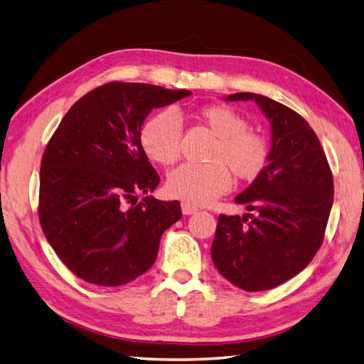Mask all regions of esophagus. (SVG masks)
Wrapping results in <instances>:
<instances>
[{
	"label": "esophagus",
	"mask_w": 364,
	"mask_h": 364,
	"mask_svg": "<svg viewBox=\"0 0 364 364\" xmlns=\"http://www.w3.org/2000/svg\"><path fill=\"white\" fill-rule=\"evenodd\" d=\"M181 211L184 215H191V214H196L198 210H197V206L184 202V203H181Z\"/></svg>",
	"instance_id": "obj_1"
}]
</instances>
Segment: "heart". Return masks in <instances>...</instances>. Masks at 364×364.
I'll use <instances>...</instances> for the list:
<instances>
[{"mask_svg": "<svg viewBox=\"0 0 364 364\" xmlns=\"http://www.w3.org/2000/svg\"><path fill=\"white\" fill-rule=\"evenodd\" d=\"M218 141L208 154L210 164H181L168 173L166 188L175 198L191 205H205L230 189L231 175L250 181L261 175L269 158L267 142L250 133L249 123L228 106H206L198 112ZM181 122L173 109H164L144 123L142 149L151 161L170 166L178 159Z\"/></svg>", "mask_w": 364, "mask_h": 364, "instance_id": "1", "label": "heart"}]
</instances>
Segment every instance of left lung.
<instances>
[{
    "instance_id": "8db88e82",
    "label": "left lung",
    "mask_w": 364,
    "mask_h": 364,
    "mask_svg": "<svg viewBox=\"0 0 364 364\" xmlns=\"http://www.w3.org/2000/svg\"><path fill=\"white\" fill-rule=\"evenodd\" d=\"M225 102H255L270 123L267 164L235 197L255 214L219 215L211 258L244 291H267L301 272L319 250L333 205V176L308 122L264 95L237 92Z\"/></svg>"
}]
</instances>
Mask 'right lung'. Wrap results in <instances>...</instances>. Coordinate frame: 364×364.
Here are the masks:
<instances>
[{"label": "right lung", "instance_id": "1", "mask_svg": "<svg viewBox=\"0 0 364 364\" xmlns=\"http://www.w3.org/2000/svg\"><path fill=\"white\" fill-rule=\"evenodd\" d=\"M192 95L141 82H109L81 97L60 120L41 167L38 219L60 261L98 286H120L156 261L180 202L149 196L159 184L141 144L154 107ZM144 193L136 203V194Z\"/></svg>", "mask_w": 364, "mask_h": 364}]
</instances>
